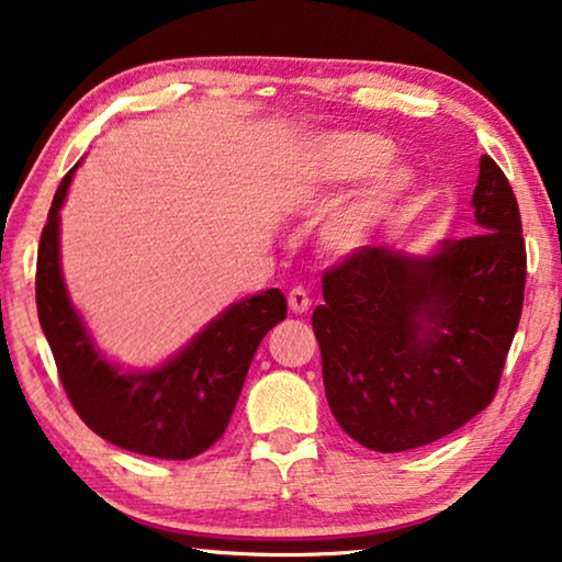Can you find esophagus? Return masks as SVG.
Here are the masks:
<instances>
[{
    "label": "esophagus",
    "mask_w": 562,
    "mask_h": 562,
    "mask_svg": "<svg viewBox=\"0 0 562 562\" xmlns=\"http://www.w3.org/2000/svg\"><path fill=\"white\" fill-rule=\"evenodd\" d=\"M288 302H290V310L295 315H302V313H307V307H310V295L302 288H295L290 292V297H288Z\"/></svg>",
    "instance_id": "esophagus-1"
}]
</instances>
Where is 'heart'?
<instances>
[{
    "label": "heart",
    "mask_w": 562,
    "mask_h": 562,
    "mask_svg": "<svg viewBox=\"0 0 562 562\" xmlns=\"http://www.w3.org/2000/svg\"><path fill=\"white\" fill-rule=\"evenodd\" d=\"M393 157L395 147L385 137L370 135V132H335L313 147L302 182L317 192L333 190V187L368 180V177L382 172L393 162ZM407 190L409 175L405 169L382 172L375 182L347 200L327 220L323 233L325 245L337 255L358 252L393 220Z\"/></svg>",
    "instance_id": "1"
}]
</instances>
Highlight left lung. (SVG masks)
Returning a JSON list of instances; mask_svg holds the SVG:
<instances>
[{
	"label": "left lung",
	"instance_id": "1",
	"mask_svg": "<svg viewBox=\"0 0 562 562\" xmlns=\"http://www.w3.org/2000/svg\"><path fill=\"white\" fill-rule=\"evenodd\" d=\"M477 233L415 260L360 247L323 272L313 313L329 409L378 452L423 448L493 403L520 323L525 239L513 187L480 159Z\"/></svg>",
	"mask_w": 562,
	"mask_h": 562
}]
</instances>
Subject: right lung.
Masks as SVG:
<instances>
[{"instance_id": "add662e5", "label": "right lung", "mask_w": 562, "mask_h": 562, "mask_svg": "<svg viewBox=\"0 0 562 562\" xmlns=\"http://www.w3.org/2000/svg\"><path fill=\"white\" fill-rule=\"evenodd\" d=\"M77 165L52 200L37 252V315L61 387L89 430L130 452L190 460L227 430L257 345L288 317L280 290L247 297L155 372H120L94 350L59 272V207Z\"/></svg>"}]
</instances>
